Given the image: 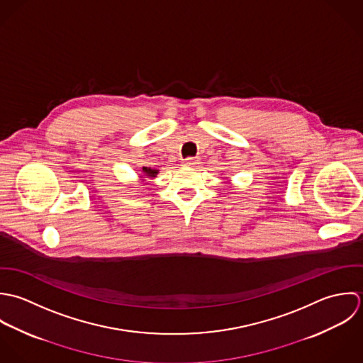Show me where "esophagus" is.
<instances>
[{
	"mask_svg": "<svg viewBox=\"0 0 363 363\" xmlns=\"http://www.w3.org/2000/svg\"><path fill=\"white\" fill-rule=\"evenodd\" d=\"M182 162H184V165H186V167H194V165L198 162V160L194 158V157H188V158H185Z\"/></svg>",
	"mask_w": 363,
	"mask_h": 363,
	"instance_id": "esophagus-1",
	"label": "esophagus"
}]
</instances>
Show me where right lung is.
Returning a JSON list of instances; mask_svg holds the SVG:
<instances>
[{"instance_id":"obj_1","label":"right lung","mask_w":363,"mask_h":363,"mask_svg":"<svg viewBox=\"0 0 363 363\" xmlns=\"http://www.w3.org/2000/svg\"><path fill=\"white\" fill-rule=\"evenodd\" d=\"M142 172L145 174L147 178H155L157 174H158V169H151V168H148V167H143V168H142Z\"/></svg>"}]
</instances>
